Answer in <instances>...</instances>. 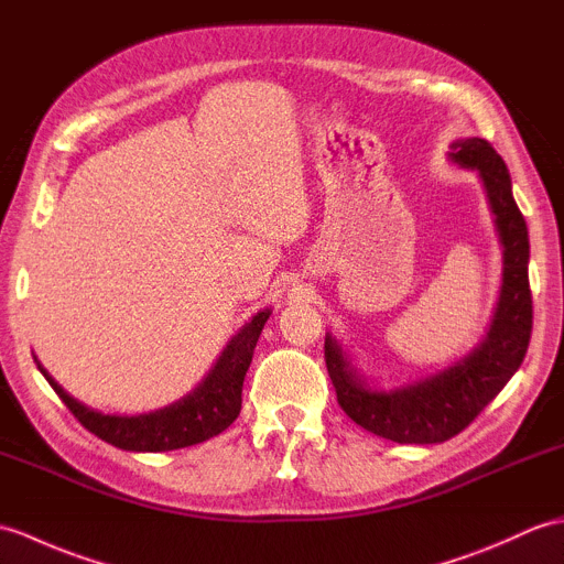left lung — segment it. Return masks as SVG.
Wrapping results in <instances>:
<instances>
[{
  "label": "left lung",
  "instance_id": "8db88e82",
  "mask_svg": "<svg viewBox=\"0 0 564 564\" xmlns=\"http://www.w3.org/2000/svg\"><path fill=\"white\" fill-rule=\"evenodd\" d=\"M449 159L480 175L505 247L502 293L486 341L452 368L391 391L370 389L350 368L336 338L326 336L324 341L338 405L352 423L399 444H435L459 435L512 379L531 341L529 230L512 196L509 170L500 153L478 137L454 141Z\"/></svg>",
  "mask_w": 564,
  "mask_h": 564
}]
</instances>
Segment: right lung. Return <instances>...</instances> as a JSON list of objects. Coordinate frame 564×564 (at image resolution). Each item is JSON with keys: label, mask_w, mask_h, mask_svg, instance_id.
Returning <instances> with one entry per match:
<instances>
[{"label": "right lung", "mask_w": 564, "mask_h": 564, "mask_svg": "<svg viewBox=\"0 0 564 564\" xmlns=\"http://www.w3.org/2000/svg\"><path fill=\"white\" fill-rule=\"evenodd\" d=\"M271 310L257 312L252 322H247L240 334L232 338L220 352L214 370L192 394L165 405L161 411L143 415H105L69 397L41 365V372L57 391L64 405L88 432H94L102 442L127 452H170L192 447L216 437L226 430L242 409V382L250 368L257 338L264 329Z\"/></svg>", "instance_id": "right-lung-1"}]
</instances>
